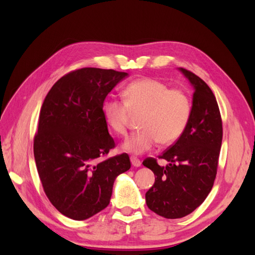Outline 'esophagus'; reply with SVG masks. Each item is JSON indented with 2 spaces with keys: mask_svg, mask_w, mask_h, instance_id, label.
Here are the masks:
<instances>
[{
  "mask_svg": "<svg viewBox=\"0 0 255 255\" xmlns=\"http://www.w3.org/2000/svg\"><path fill=\"white\" fill-rule=\"evenodd\" d=\"M130 161H132V165L134 166V167H139L140 166V159L138 158V157H135V156H132L130 157Z\"/></svg>",
  "mask_w": 255,
  "mask_h": 255,
  "instance_id": "1",
  "label": "esophagus"
}]
</instances>
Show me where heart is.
<instances>
[{
	"label": "heart",
	"instance_id": "1",
	"mask_svg": "<svg viewBox=\"0 0 255 255\" xmlns=\"http://www.w3.org/2000/svg\"><path fill=\"white\" fill-rule=\"evenodd\" d=\"M125 100L110 98L104 104V116L118 135H126L129 110L143 111L139 132L127 138L123 149L133 154L151 150L158 141L169 144L186 128L191 112L188 96L181 89L169 88L155 79L130 82L125 88Z\"/></svg>",
	"mask_w": 255,
	"mask_h": 255
}]
</instances>
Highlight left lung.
I'll return each mask as SVG.
<instances>
[{
    "label": "left lung",
    "mask_w": 255,
    "mask_h": 255,
    "mask_svg": "<svg viewBox=\"0 0 255 255\" xmlns=\"http://www.w3.org/2000/svg\"><path fill=\"white\" fill-rule=\"evenodd\" d=\"M180 71L194 86L190 117L183 134L157 159L146 157L155 183L146 191L145 202L152 212L167 219L182 218L194 212L210 194L218 168L222 141V120L216 98L208 85L184 68Z\"/></svg>",
    "instance_id": "8db88e82"
}]
</instances>
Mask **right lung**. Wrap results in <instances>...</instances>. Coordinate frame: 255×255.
Wrapping results in <instances>:
<instances>
[{
  "mask_svg": "<svg viewBox=\"0 0 255 255\" xmlns=\"http://www.w3.org/2000/svg\"><path fill=\"white\" fill-rule=\"evenodd\" d=\"M127 75L82 68L60 78L42 103L34 137L36 167L50 202L68 218L85 220L104 210L115 179L130 168L127 153L103 158L116 146L103 103Z\"/></svg>",
  "mask_w": 255,
  "mask_h": 255,
  "instance_id": "right-lung-1",
  "label": "right lung"
}]
</instances>
